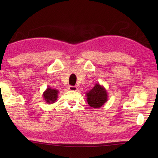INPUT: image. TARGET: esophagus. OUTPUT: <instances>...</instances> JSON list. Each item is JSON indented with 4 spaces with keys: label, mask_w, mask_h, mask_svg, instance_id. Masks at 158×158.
<instances>
[{
    "label": "esophagus",
    "mask_w": 158,
    "mask_h": 158,
    "mask_svg": "<svg viewBox=\"0 0 158 158\" xmlns=\"http://www.w3.org/2000/svg\"><path fill=\"white\" fill-rule=\"evenodd\" d=\"M69 89L71 92H76V91H77V90H78V88H77V87H76V86H69Z\"/></svg>",
    "instance_id": "esophagus-1"
}]
</instances>
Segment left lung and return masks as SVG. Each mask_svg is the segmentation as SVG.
Returning <instances> with one entry per match:
<instances>
[{
  "mask_svg": "<svg viewBox=\"0 0 158 158\" xmlns=\"http://www.w3.org/2000/svg\"><path fill=\"white\" fill-rule=\"evenodd\" d=\"M87 102L94 109H100L108 100V94L104 86L96 83L93 88L86 93Z\"/></svg>",
  "mask_w": 158,
  "mask_h": 158,
  "instance_id": "8db88e82",
  "label": "left lung"
}]
</instances>
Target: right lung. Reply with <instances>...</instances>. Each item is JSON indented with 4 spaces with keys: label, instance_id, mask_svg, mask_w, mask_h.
Returning a JSON list of instances; mask_svg holds the SVG:
<instances>
[{
    "label": "right lung",
    "instance_id": "add662e5",
    "mask_svg": "<svg viewBox=\"0 0 158 158\" xmlns=\"http://www.w3.org/2000/svg\"><path fill=\"white\" fill-rule=\"evenodd\" d=\"M58 90L48 87L43 94V99L45 100L46 103L49 104H49L54 103L57 100V98H58Z\"/></svg>",
    "mask_w": 158,
    "mask_h": 158
}]
</instances>
